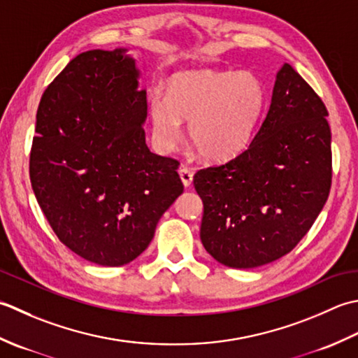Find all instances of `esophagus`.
I'll return each instance as SVG.
<instances>
[{"mask_svg":"<svg viewBox=\"0 0 358 358\" xmlns=\"http://www.w3.org/2000/svg\"><path fill=\"white\" fill-rule=\"evenodd\" d=\"M179 176H180V180H182V184H184V187L192 185V182H193V171L192 170L187 169V166H180Z\"/></svg>","mask_w":358,"mask_h":358,"instance_id":"34e87169","label":"esophagus"}]
</instances>
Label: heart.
Instances as JSON below:
<instances>
[{
  "label": "heart",
  "mask_w": 358,
  "mask_h": 358,
  "mask_svg": "<svg viewBox=\"0 0 358 358\" xmlns=\"http://www.w3.org/2000/svg\"><path fill=\"white\" fill-rule=\"evenodd\" d=\"M262 106L258 78L245 71H185L165 85L164 99L150 100L151 134L159 151L171 152L188 122V141L199 155L221 162L245 148Z\"/></svg>",
  "instance_id": "1"
}]
</instances>
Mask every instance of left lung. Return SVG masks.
<instances>
[{
	"label": "left lung",
	"instance_id": "obj_1",
	"mask_svg": "<svg viewBox=\"0 0 358 358\" xmlns=\"http://www.w3.org/2000/svg\"><path fill=\"white\" fill-rule=\"evenodd\" d=\"M327 109L284 63L271 106L241 155L194 174L201 241L221 264L253 268L287 255L315 222L332 182Z\"/></svg>",
	"mask_w": 358,
	"mask_h": 358
}]
</instances>
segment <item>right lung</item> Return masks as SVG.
I'll use <instances>...</instances> for the list:
<instances>
[{
  "label": "right lung",
  "instance_id": "1",
  "mask_svg": "<svg viewBox=\"0 0 358 358\" xmlns=\"http://www.w3.org/2000/svg\"><path fill=\"white\" fill-rule=\"evenodd\" d=\"M147 91L127 49L86 50L40 100L31 184L62 243L99 266L136 259L184 192L179 162L145 142Z\"/></svg>",
  "mask_w": 358,
  "mask_h": 358
}]
</instances>
